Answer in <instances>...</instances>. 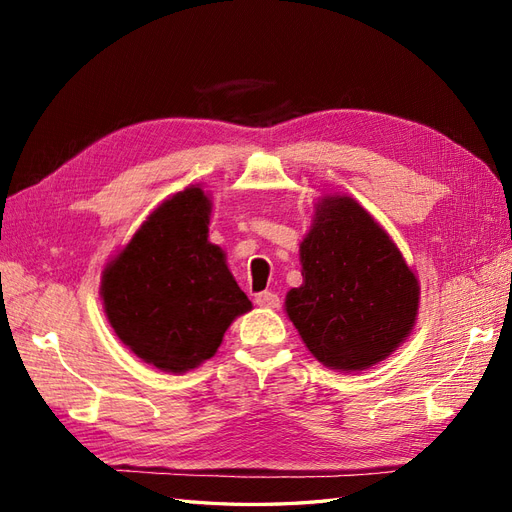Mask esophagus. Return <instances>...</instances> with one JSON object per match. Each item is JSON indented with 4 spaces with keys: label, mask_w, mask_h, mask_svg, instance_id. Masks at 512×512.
<instances>
[{
    "label": "esophagus",
    "mask_w": 512,
    "mask_h": 512,
    "mask_svg": "<svg viewBox=\"0 0 512 512\" xmlns=\"http://www.w3.org/2000/svg\"><path fill=\"white\" fill-rule=\"evenodd\" d=\"M256 305H260V307H277V305H280V297H277L275 292H269V290L258 292L256 294Z\"/></svg>",
    "instance_id": "1"
}]
</instances>
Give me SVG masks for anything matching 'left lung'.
<instances>
[{"label": "left lung", "instance_id": "left-lung-1", "mask_svg": "<svg viewBox=\"0 0 512 512\" xmlns=\"http://www.w3.org/2000/svg\"><path fill=\"white\" fill-rule=\"evenodd\" d=\"M303 284L286 312L320 363L361 371L414 327L418 282L389 235L348 196L322 198L301 243Z\"/></svg>", "mask_w": 512, "mask_h": 512}]
</instances>
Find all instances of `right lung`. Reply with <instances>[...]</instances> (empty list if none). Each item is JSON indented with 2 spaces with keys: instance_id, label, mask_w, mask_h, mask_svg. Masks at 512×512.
Returning <instances> with one entry per match:
<instances>
[{
  "instance_id": "1",
  "label": "right lung",
  "mask_w": 512,
  "mask_h": 512,
  "mask_svg": "<svg viewBox=\"0 0 512 512\" xmlns=\"http://www.w3.org/2000/svg\"><path fill=\"white\" fill-rule=\"evenodd\" d=\"M200 188L168 198L104 269L102 299L117 337L143 361L181 374L215 354L230 322L252 309L207 241Z\"/></svg>"
}]
</instances>
